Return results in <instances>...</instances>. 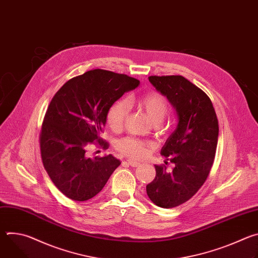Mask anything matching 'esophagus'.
<instances>
[{"mask_svg": "<svg viewBox=\"0 0 258 258\" xmlns=\"http://www.w3.org/2000/svg\"><path fill=\"white\" fill-rule=\"evenodd\" d=\"M126 163L127 164H130L131 166H133V167H137V166H139L140 165V163L139 162H137V161H135V160H127L126 161Z\"/></svg>", "mask_w": 258, "mask_h": 258, "instance_id": "obj_1", "label": "esophagus"}]
</instances>
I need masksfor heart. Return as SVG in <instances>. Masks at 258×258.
Returning <instances> with one entry per match:
<instances>
[{
	"mask_svg": "<svg viewBox=\"0 0 258 258\" xmlns=\"http://www.w3.org/2000/svg\"><path fill=\"white\" fill-rule=\"evenodd\" d=\"M137 104L138 107L145 112L148 119L153 124H160L168 111V103L166 99L159 93H150L142 97L138 102L134 100L118 101L109 109L107 121L113 131H119L128 115V106ZM116 149L123 155L140 158L146 154V147L144 143L133 137H126L119 140L116 145Z\"/></svg>",
	"mask_w": 258,
	"mask_h": 258,
	"instance_id": "obj_1",
	"label": "heart"
}]
</instances>
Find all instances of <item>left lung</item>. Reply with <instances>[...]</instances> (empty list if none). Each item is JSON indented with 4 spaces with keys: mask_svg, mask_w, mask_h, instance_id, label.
<instances>
[{
    "mask_svg": "<svg viewBox=\"0 0 258 258\" xmlns=\"http://www.w3.org/2000/svg\"><path fill=\"white\" fill-rule=\"evenodd\" d=\"M149 82L175 109L177 125L161 149L172 170L155 165L147 195L159 207L172 208L191 199L205 182L213 164L218 120L209 97L181 76L149 77Z\"/></svg>",
    "mask_w": 258,
    "mask_h": 258,
    "instance_id": "obj_1",
    "label": "left lung"
}]
</instances>
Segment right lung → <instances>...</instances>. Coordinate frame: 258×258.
Wrapping results in <instances>:
<instances>
[{
	"label": "right lung",
	"instance_id": "obj_1",
	"mask_svg": "<svg viewBox=\"0 0 258 258\" xmlns=\"http://www.w3.org/2000/svg\"><path fill=\"white\" fill-rule=\"evenodd\" d=\"M140 82L125 75L94 69L65 83L53 97L40 135L45 169L66 197L87 201L106 185L120 161L111 154L87 156V147L100 138L109 109Z\"/></svg>",
	"mask_w": 258,
	"mask_h": 258
}]
</instances>
